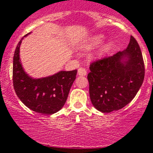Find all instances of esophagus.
Wrapping results in <instances>:
<instances>
[{
  "instance_id": "obj_1",
  "label": "esophagus",
  "mask_w": 153,
  "mask_h": 153,
  "mask_svg": "<svg viewBox=\"0 0 153 153\" xmlns=\"http://www.w3.org/2000/svg\"><path fill=\"white\" fill-rule=\"evenodd\" d=\"M86 74V70L85 68L80 67L78 69V75L79 76H85Z\"/></svg>"
}]
</instances>
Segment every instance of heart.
Returning a JSON list of instances; mask_svg holds the SVG:
<instances>
[{"label": "heart", "instance_id": "b5f03b06", "mask_svg": "<svg viewBox=\"0 0 153 153\" xmlns=\"http://www.w3.org/2000/svg\"><path fill=\"white\" fill-rule=\"evenodd\" d=\"M104 40H105V36H104V35H94V36H92L86 42V44L83 45V47L86 50L93 49V48L98 47L99 45H100L102 42L104 41ZM113 44H114V43H113V41L112 40H108L107 42H106V43L102 45V47H101L100 51H99V56H103V55L106 54V53L113 48Z\"/></svg>", "mask_w": 153, "mask_h": 153}]
</instances>
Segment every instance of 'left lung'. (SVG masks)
<instances>
[{"label": "left lung", "mask_w": 153, "mask_h": 153, "mask_svg": "<svg viewBox=\"0 0 153 153\" xmlns=\"http://www.w3.org/2000/svg\"><path fill=\"white\" fill-rule=\"evenodd\" d=\"M87 79L92 104L102 113L122 109L136 97L143 83L145 65L136 39L126 50L92 63Z\"/></svg>", "instance_id": "8db88e82"}]
</instances>
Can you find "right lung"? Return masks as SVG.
<instances>
[{
  "mask_svg": "<svg viewBox=\"0 0 153 153\" xmlns=\"http://www.w3.org/2000/svg\"><path fill=\"white\" fill-rule=\"evenodd\" d=\"M22 40L16 47L13 60V84L16 94L31 110L42 114H53L64 106L77 70L60 71L40 79L30 77L25 73L20 60Z\"/></svg>",
  "mask_w": 153,
  "mask_h": 153,
  "instance_id": "add662e5",
  "label": "right lung"
}]
</instances>
